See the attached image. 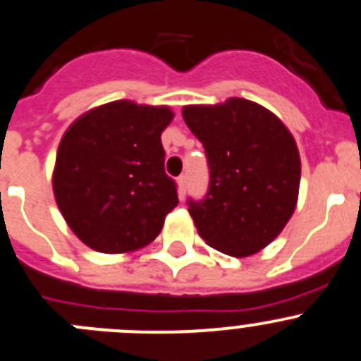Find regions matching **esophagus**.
Segmentation results:
<instances>
[{
  "mask_svg": "<svg viewBox=\"0 0 361 361\" xmlns=\"http://www.w3.org/2000/svg\"><path fill=\"white\" fill-rule=\"evenodd\" d=\"M177 186H178V197H180V200H183V197L186 195V190H188V175H180V177L177 178Z\"/></svg>",
  "mask_w": 361,
  "mask_h": 361,
  "instance_id": "esophagus-1",
  "label": "esophagus"
}]
</instances>
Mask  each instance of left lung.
I'll list each match as a JSON object with an SVG mask.
<instances>
[{
  "mask_svg": "<svg viewBox=\"0 0 361 361\" xmlns=\"http://www.w3.org/2000/svg\"><path fill=\"white\" fill-rule=\"evenodd\" d=\"M209 164L204 200H188L198 235L218 252L248 257L278 238L298 202L301 161L296 142L274 113L232 97L184 106Z\"/></svg>",
  "mask_w": 361,
  "mask_h": 361,
  "instance_id": "1",
  "label": "left lung"
}]
</instances>
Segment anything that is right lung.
Returning <instances> with one entry per match:
<instances>
[{
  "instance_id": "add662e5",
  "label": "right lung",
  "mask_w": 361,
  "mask_h": 361,
  "mask_svg": "<svg viewBox=\"0 0 361 361\" xmlns=\"http://www.w3.org/2000/svg\"><path fill=\"white\" fill-rule=\"evenodd\" d=\"M171 118L168 106L123 99L90 109L65 131L53 171L54 198L72 232L95 252L143 248L177 207L161 143Z\"/></svg>"
}]
</instances>
